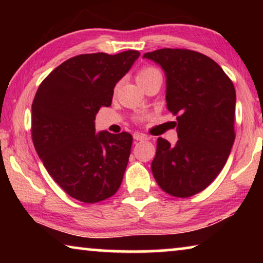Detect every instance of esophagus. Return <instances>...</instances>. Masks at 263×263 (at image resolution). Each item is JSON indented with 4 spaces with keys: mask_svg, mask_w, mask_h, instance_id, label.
Returning <instances> with one entry per match:
<instances>
[{
    "mask_svg": "<svg viewBox=\"0 0 263 263\" xmlns=\"http://www.w3.org/2000/svg\"><path fill=\"white\" fill-rule=\"evenodd\" d=\"M133 139L137 140V141H144V140H147L148 138L147 136L142 135V133H139V132H136L135 135H133Z\"/></svg>",
    "mask_w": 263,
    "mask_h": 263,
    "instance_id": "34e87169",
    "label": "esophagus"
}]
</instances>
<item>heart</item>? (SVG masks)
<instances>
[{
  "mask_svg": "<svg viewBox=\"0 0 263 263\" xmlns=\"http://www.w3.org/2000/svg\"><path fill=\"white\" fill-rule=\"evenodd\" d=\"M155 75H160V72L157 69L152 67V66H144L141 67L137 73V81L139 84H142L144 82L147 81V80L152 79ZM138 121H140L141 117H137Z\"/></svg>",
  "mask_w": 263,
  "mask_h": 263,
  "instance_id": "obj_1",
  "label": "heart"
}]
</instances>
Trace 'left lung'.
<instances>
[{
	"instance_id": "left-lung-1",
	"label": "left lung",
	"mask_w": 263,
	"mask_h": 263,
	"mask_svg": "<svg viewBox=\"0 0 263 263\" xmlns=\"http://www.w3.org/2000/svg\"><path fill=\"white\" fill-rule=\"evenodd\" d=\"M167 78V109L176 116L175 146L158 138L152 173L175 197L201 193L225 166L235 139V89L219 65L202 53L161 48L145 53Z\"/></svg>"
}]
</instances>
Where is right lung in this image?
Segmentation results:
<instances>
[{"instance_id": "right-lung-1", "label": "right lung", "mask_w": 263, "mask_h": 263, "mask_svg": "<svg viewBox=\"0 0 263 263\" xmlns=\"http://www.w3.org/2000/svg\"><path fill=\"white\" fill-rule=\"evenodd\" d=\"M140 53L80 54L62 62L41 83L32 103L34 148L65 193L83 203L111 197L122 184L132 136L102 131L95 116L110 106L114 88Z\"/></svg>"}]
</instances>
